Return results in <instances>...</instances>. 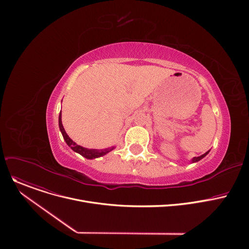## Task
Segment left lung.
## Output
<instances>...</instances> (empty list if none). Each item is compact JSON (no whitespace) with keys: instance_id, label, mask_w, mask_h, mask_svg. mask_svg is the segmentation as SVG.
<instances>
[{"instance_id":"8db88e82","label":"left lung","mask_w":249,"mask_h":249,"mask_svg":"<svg viewBox=\"0 0 249 249\" xmlns=\"http://www.w3.org/2000/svg\"><path fill=\"white\" fill-rule=\"evenodd\" d=\"M209 152H207V153H205L204 155H202V156H200V157H195L193 160H192V162H196V161H198V160H202L204 157H206V155L208 154Z\"/></svg>"}]
</instances>
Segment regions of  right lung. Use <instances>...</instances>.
<instances>
[{
	"label": "right lung",
	"instance_id": "obj_1",
	"mask_svg": "<svg viewBox=\"0 0 249 249\" xmlns=\"http://www.w3.org/2000/svg\"><path fill=\"white\" fill-rule=\"evenodd\" d=\"M62 115H61V112H60V115H59V127H60V130L62 132V135H63V138L64 140L66 141L67 145L72 149L74 152L76 153H79L80 155H82L83 157H85L86 159H89V160H91V159H95V158H98V157H101V156H104L107 153H109L110 151H112L114 148H109V149H105V150H92V149H86V148H83L79 145H77L75 142H73L72 140L70 139V137L67 135V133L65 132V129L63 127V124H62V119H61Z\"/></svg>",
	"mask_w": 249,
	"mask_h": 249
}]
</instances>
